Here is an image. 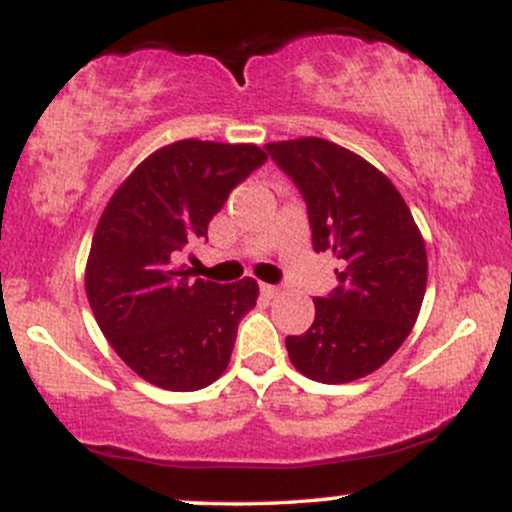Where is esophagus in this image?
Here are the masks:
<instances>
[{"label": "esophagus", "mask_w": 512, "mask_h": 512, "mask_svg": "<svg viewBox=\"0 0 512 512\" xmlns=\"http://www.w3.org/2000/svg\"><path fill=\"white\" fill-rule=\"evenodd\" d=\"M260 291L264 293V296H267V298H276V296H279V286H272V284H260Z\"/></svg>", "instance_id": "1"}]
</instances>
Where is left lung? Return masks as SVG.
<instances>
[{"label":"left lung","mask_w":512,"mask_h":512,"mask_svg":"<svg viewBox=\"0 0 512 512\" xmlns=\"http://www.w3.org/2000/svg\"><path fill=\"white\" fill-rule=\"evenodd\" d=\"M296 182L315 252H332L339 286L313 298L310 330L286 337L305 378L339 385L378 370L409 337L424 303L426 243L397 187L366 158L327 139L264 146Z\"/></svg>","instance_id":"left-lung-1"}]
</instances>
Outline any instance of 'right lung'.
I'll list each match as a JSON object with an SVG mask.
<instances>
[{
	"label": "right lung",
	"instance_id": "add662e5",
	"mask_svg": "<svg viewBox=\"0 0 512 512\" xmlns=\"http://www.w3.org/2000/svg\"><path fill=\"white\" fill-rule=\"evenodd\" d=\"M267 154L255 144L182 139L158 149L110 197L86 262V296L117 356L146 383L202 390L231 361L257 281L195 279L180 252Z\"/></svg>",
	"mask_w": 512,
	"mask_h": 512
}]
</instances>
